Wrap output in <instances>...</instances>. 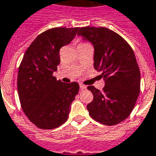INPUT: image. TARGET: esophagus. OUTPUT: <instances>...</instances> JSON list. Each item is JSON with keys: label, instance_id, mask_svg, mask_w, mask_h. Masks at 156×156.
Returning <instances> with one entry per match:
<instances>
[{"label": "esophagus", "instance_id": "obj_1", "mask_svg": "<svg viewBox=\"0 0 156 156\" xmlns=\"http://www.w3.org/2000/svg\"><path fill=\"white\" fill-rule=\"evenodd\" d=\"M80 90L86 89V86L85 85H83V84H80Z\"/></svg>", "mask_w": 156, "mask_h": 156}]
</instances>
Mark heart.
<instances>
[{"label": "heart", "mask_w": 156, "mask_h": 156, "mask_svg": "<svg viewBox=\"0 0 156 156\" xmlns=\"http://www.w3.org/2000/svg\"><path fill=\"white\" fill-rule=\"evenodd\" d=\"M80 44H87V43H80L79 45H80Z\"/></svg>", "instance_id": "obj_1"}]
</instances>
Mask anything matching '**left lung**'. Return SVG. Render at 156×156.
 Returning <instances> with one entry per match:
<instances>
[{
    "label": "left lung",
    "mask_w": 156,
    "mask_h": 156,
    "mask_svg": "<svg viewBox=\"0 0 156 156\" xmlns=\"http://www.w3.org/2000/svg\"><path fill=\"white\" fill-rule=\"evenodd\" d=\"M77 35L94 45V67L105 80L102 91L93 86L87 87L94 96L87 105L89 115L105 126L122 122L133 111L140 89V72L132 48L105 27H81Z\"/></svg>",
    "instance_id": "1"
}]
</instances>
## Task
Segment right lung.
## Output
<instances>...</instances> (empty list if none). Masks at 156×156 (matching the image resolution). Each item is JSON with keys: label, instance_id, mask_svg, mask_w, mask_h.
Here are the masks:
<instances>
[{"label": "right lung", "instance_id": "right-lung-1", "mask_svg": "<svg viewBox=\"0 0 156 156\" xmlns=\"http://www.w3.org/2000/svg\"><path fill=\"white\" fill-rule=\"evenodd\" d=\"M78 30L79 27H55L42 32L20 62L17 76L20 105L30 122L40 129H55L64 124L79 92L77 82L63 83L53 76L61 62L60 49L70 44Z\"/></svg>", "mask_w": 156, "mask_h": 156}]
</instances>
